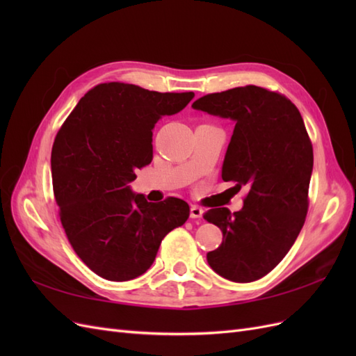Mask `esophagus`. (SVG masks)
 Wrapping results in <instances>:
<instances>
[{"label":"esophagus","mask_w":356,"mask_h":356,"mask_svg":"<svg viewBox=\"0 0 356 356\" xmlns=\"http://www.w3.org/2000/svg\"><path fill=\"white\" fill-rule=\"evenodd\" d=\"M203 215V209L200 207H196V204H193L190 208V217L191 218H202Z\"/></svg>","instance_id":"obj_1"}]
</instances>
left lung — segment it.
<instances>
[{
	"label": "left lung",
	"instance_id": "1",
	"mask_svg": "<svg viewBox=\"0 0 356 356\" xmlns=\"http://www.w3.org/2000/svg\"><path fill=\"white\" fill-rule=\"evenodd\" d=\"M191 106L236 122L221 177L248 187L241 211L203 213L222 232L207 260L229 281L254 282L282 261L306 221L314 148L305 122L286 96L252 84L204 95Z\"/></svg>",
	"mask_w": 356,
	"mask_h": 356
}]
</instances>
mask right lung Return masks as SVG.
Instances as JSON below:
<instances>
[{"label":"right lung","instance_id":"obj_1","mask_svg":"<svg viewBox=\"0 0 356 356\" xmlns=\"http://www.w3.org/2000/svg\"><path fill=\"white\" fill-rule=\"evenodd\" d=\"M193 96L101 83L56 134L51 179L62 227L75 254L98 276L114 282L141 276L165 236L187 221V202H147L132 195L129 182L152 163L159 118L177 114Z\"/></svg>","mask_w":356,"mask_h":356}]
</instances>
